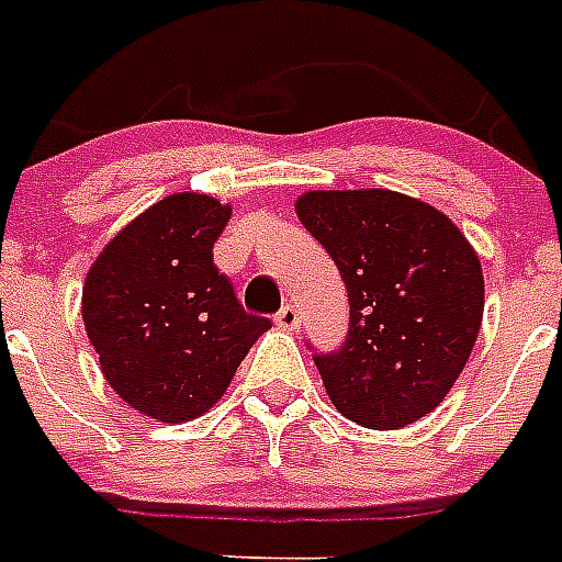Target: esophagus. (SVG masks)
I'll return each mask as SVG.
<instances>
[{
  "label": "esophagus",
  "mask_w": 562,
  "mask_h": 562,
  "mask_svg": "<svg viewBox=\"0 0 562 562\" xmlns=\"http://www.w3.org/2000/svg\"><path fill=\"white\" fill-rule=\"evenodd\" d=\"M299 310H295V304H284V307L278 310L276 313V325L278 327H284V330H295L299 327Z\"/></svg>",
  "instance_id": "1"
}]
</instances>
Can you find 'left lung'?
I'll use <instances>...</instances> for the list:
<instances>
[{"label":"left lung","mask_w":562,"mask_h":562,"mask_svg":"<svg viewBox=\"0 0 562 562\" xmlns=\"http://www.w3.org/2000/svg\"><path fill=\"white\" fill-rule=\"evenodd\" d=\"M295 211L334 258L351 304L345 342L313 353L327 397L368 429L415 424L473 351L484 310L479 255L447 214L385 188L310 191Z\"/></svg>","instance_id":"obj_1"}]
</instances>
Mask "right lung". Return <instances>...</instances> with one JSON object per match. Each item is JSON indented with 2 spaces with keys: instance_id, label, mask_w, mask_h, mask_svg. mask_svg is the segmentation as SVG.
<instances>
[{
  "instance_id": "obj_1",
  "label": "right lung",
  "mask_w": 562,
  "mask_h": 562,
  "mask_svg": "<svg viewBox=\"0 0 562 562\" xmlns=\"http://www.w3.org/2000/svg\"><path fill=\"white\" fill-rule=\"evenodd\" d=\"M228 217L214 196H165L112 237L87 276L83 325L103 376L161 424L209 412L269 327L214 263Z\"/></svg>"
}]
</instances>
